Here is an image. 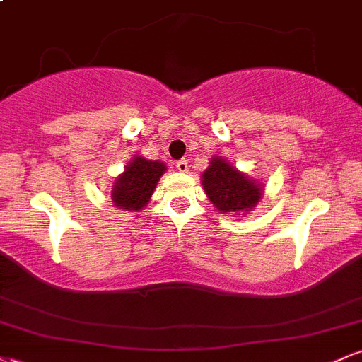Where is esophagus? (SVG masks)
I'll list each match as a JSON object with an SVG mask.
<instances>
[{"mask_svg":"<svg viewBox=\"0 0 362 362\" xmlns=\"http://www.w3.org/2000/svg\"><path fill=\"white\" fill-rule=\"evenodd\" d=\"M177 170H178V172H182V173L189 172V161H187V160H178L177 161Z\"/></svg>","mask_w":362,"mask_h":362,"instance_id":"obj_1","label":"esophagus"}]
</instances>
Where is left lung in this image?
I'll list each match as a JSON object with an SVG mask.
<instances>
[{
	"mask_svg": "<svg viewBox=\"0 0 362 362\" xmlns=\"http://www.w3.org/2000/svg\"><path fill=\"white\" fill-rule=\"evenodd\" d=\"M204 192L221 213L247 214L260 201L264 185L238 172L230 161L214 156L202 173Z\"/></svg>",
	"mask_w": 362,
	"mask_h": 362,
	"instance_id": "left-lung-1",
	"label": "left lung"
}]
</instances>
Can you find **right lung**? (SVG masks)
<instances>
[{
  "instance_id": "add662e5",
  "label": "right lung",
  "mask_w": 362,
  "mask_h": 362,
  "mask_svg": "<svg viewBox=\"0 0 362 362\" xmlns=\"http://www.w3.org/2000/svg\"><path fill=\"white\" fill-rule=\"evenodd\" d=\"M163 161H151L143 156H134L127 163L122 175L117 177L112 189V202L115 207L126 211H141L148 204L155 192L158 180L163 175Z\"/></svg>"
}]
</instances>
